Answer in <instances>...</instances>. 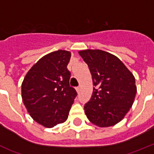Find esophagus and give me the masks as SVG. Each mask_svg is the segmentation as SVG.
I'll list each match as a JSON object with an SVG mask.
<instances>
[{"instance_id":"1","label":"esophagus","mask_w":154,"mask_h":154,"mask_svg":"<svg viewBox=\"0 0 154 154\" xmlns=\"http://www.w3.org/2000/svg\"><path fill=\"white\" fill-rule=\"evenodd\" d=\"M80 87H76V91H77V93L80 92Z\"/></svg>"}]
</instances>
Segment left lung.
<instances>
[{
	"mask_svg": "<svg viewBox=\"0 0 154 154\" xmlns=\"http://www.w3.org/2000/svg\"><path fill=\"white\" fill-rule=\"evenodd\" d=\"M92 76L94 91L85 105L88 120L100 127L117 124L132 106L137 94L134 75L121 60L101 50L79 51Z\"/></svg>",
	"mask_w": 154,
	"mask_h": 154,
	"instance_id": "obj_1",
	"label": "left lung"
}]
</instances>
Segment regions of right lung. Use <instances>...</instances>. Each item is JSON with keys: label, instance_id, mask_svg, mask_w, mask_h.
<instances>
[{"label": "right lung", "instance_id": "right-lung-1", "mask_svg": "<svg viewBox=\"0 0 154 154\" xmlns=\"http://www.w3.org/2000/svg\"><path fill=\"white\" fill-rule=\"evenodd\" d=\"M71 54L54 51L41 57L29 70L21 85L23 104L30 117L51 128L67 120L77 91L69 84L67 66Z\"/></svg>", "mask_w": 154, "mask_h": 154}]
</instances>
